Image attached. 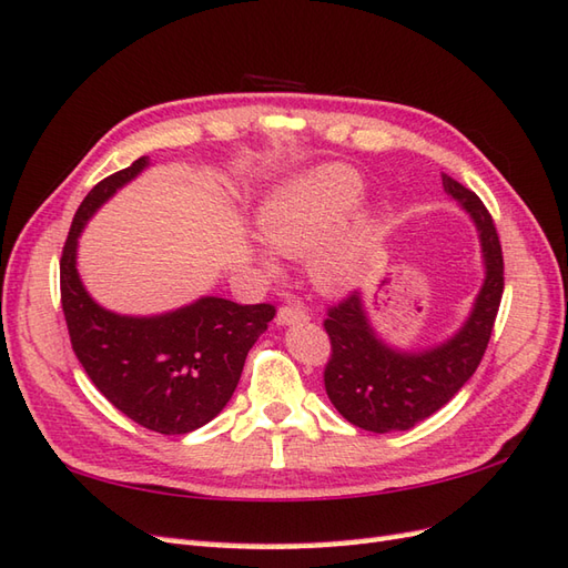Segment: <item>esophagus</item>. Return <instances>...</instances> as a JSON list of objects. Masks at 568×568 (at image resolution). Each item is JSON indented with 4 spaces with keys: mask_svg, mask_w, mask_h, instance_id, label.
Returning a JSON list of instances; mask_svg holds the SVG:
<instances>
[{
    "mask_svg": "<svg viewBox=\"0 0 568 568\" xmlns=\"http://www.w3.org/2000/svg\"><path fill=\"white\" fill-rule=\"evenodd\" d=\"M307 312L300 307V305H283L281 310H277L275 315V322L281 324V327H285V324H300V322H307Z\"/></svg>",
    "mask_w": 568,
    "mask_h": 568,
    "instance_id": "esophagus-1",
    "label": "esophagus"
}]
</instances>
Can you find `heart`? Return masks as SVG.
<instances>
[{"instance_id": "1", "label": "heart", "mask_w": 568, "mask_h": 568, "mask_svg": "<svg viewBox=\"0 0 568 568\" xmlns=\"http://www.w3.org/2000/svg\"><path fill=\"white\" fill-rule=\"evenodd\" d=\"M364 180L348 165H324L277 185L263 202L258 224L268 246L287 258H310L312 281L324 293H344L361 281L368 258L371 220L361 216L342 229L361 200ZM265 273L277 263L258 251Z\"/></svg>"}]
</instances>
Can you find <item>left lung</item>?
Instances as JSON below:
<instances>
[{"instance_id": "1", "label": "left lung", "mask_w": 568, "mask_h": 568, "mask_svg": "<svg viewBox=\"0 0 568 568\" xmlns=\"http://www.w3.org/2000/svg\"><path fill=\"white\" fill-rule=\"evenodd\" d=\"M442 185L474 220L486 268L462 329L432 348L403 352L373 329L361 293L329 307L324 320L332 342L324 388L339 415L366 432H405L449 403L476 373L498 317L505 283L496 224L476 192L449 175H442Z\"/></svg>"}]
</instances>
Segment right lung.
Returning <instances> with one entry per match:
<instances>
[{
    "instance_id": "right-lung-1",
    "label": "right lung",
    "mask_w": 568,
    "mask_h": 568,
    "mask_svg": "<svg viewBox=\"0 0 568 568\" xmlns=\"http://www.w3.org/2000/svg\"><path fill=\"white\" fill-rule=\"evenodd\" d=\"M143 168L149 155L104 178L82 200L60 258V303L72 352L106 400L151 432L187 434L232 400L248 348L268 329L275 307L207 295L163 315L131 317L94 303L78 273V239Z\"/></svg>"
}]
</instances>
